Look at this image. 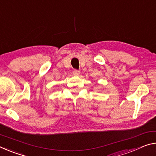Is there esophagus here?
Listing matches in <instances>:
<instances>
[{
    "mask_svg": "<svg viewBox=\"0 0 156 156\" xmlns=\"http://www.w3.org/2000/svg\"><path fill=\"white\" fill-rule=\"evenodd\" d=\"M73 75H79V74H80V71L77 70V69H74L73 71Z\"/></svg>",
    "mask_w": 156,
    "mask_h": 156,
    "instance_id": "1",
    "label": "esophagus"
}]
</instances>
